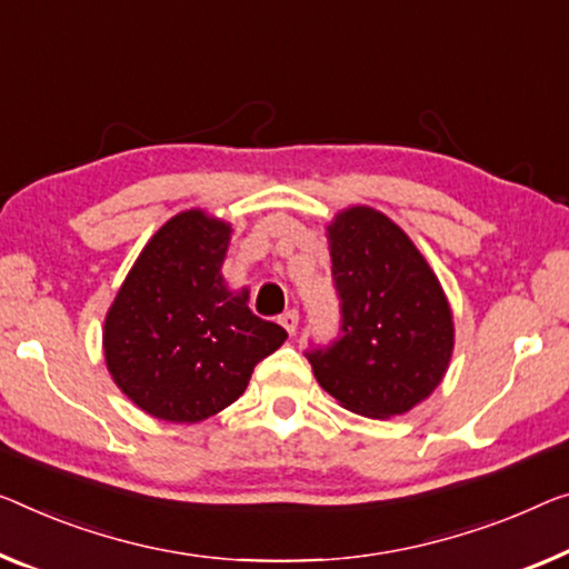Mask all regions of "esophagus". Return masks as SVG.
Masks as SVG:
<instances>
[{
	"label": "esophagus",
	"instance_id": "obj_1",
	"mask_svg": "<svg viewBox=\"0 0 569 569\" xmlns=\"http://www.w3.org/2000/svg\"><path fill=\"white\" fill-rule=\"evenodd\" d=\"M281 325L288 335H293L296 329H299V311L296 309H288L286 313H281Z\"/></svg>",
	"mask_w": 569,
	"mask_h": 569
}]
</instances>
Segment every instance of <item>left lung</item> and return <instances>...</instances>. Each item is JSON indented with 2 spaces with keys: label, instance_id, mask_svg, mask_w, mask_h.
<instances>
[{
  "label": "left lung",
  "instance_id": "1",
  "mask_svg": "<svg viewBox=\"0 0 569 569\" xmlns=\"http://www.w3.org/2000/svg\"><path fill=\"white\" fill-rule=\"evenodd\" d=\"M339 337L311 347L319 386L347 411L391 419L442 383L455 347L452 311L435 270L401 227L370 207L327 227Z\"/></svg>",
  "mask_w": 569,
  "mask_h": 569
}]
</instances>
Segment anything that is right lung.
Returning a JSON list of instances; mask_svg holds the SVG:
<instances>
[{
    "label": "right lung",
    "mask_w": 569,
    "mask_h": 569,
    "mask_svg": "<svg viewBox=\"0 0 569 569\" xmlns=\"http://www.w3.org/2000/svg\"><path fill=\"white\" fill-rule=\"evenodd\" d=\"M232 227L207 211L176 214L134 260L104 321L114 383L150 417L197 423L234 403L286 329L256 317L248 288L222 268Z\"/></svg>",
    "instance_id": "obj_1"
}]
</instances>
